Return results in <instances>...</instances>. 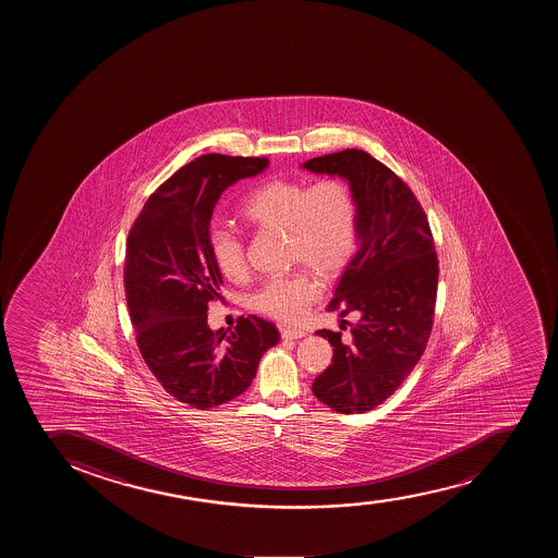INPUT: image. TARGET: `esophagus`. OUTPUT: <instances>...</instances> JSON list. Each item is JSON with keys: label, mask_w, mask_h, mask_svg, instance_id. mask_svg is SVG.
I'll list each match as a JSON object with an SVG mask.
<instances>
[{"label": "esophagus", "mask_w": 558, "mask_h": 558, "mask_svg": "<svg viewBox=\"0 0 558 558\" xmlns=\"http://www.w3.org/2000/svg\"><path fill=\"white\" fill-rule=\"evenodd\" d=\"M307 332L304 329H296V327H283L282 337L286 340H299V338H304Z\"/></svg>", "instance_id": "34e87169"}]
</instances>
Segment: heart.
I'll return each instance as SVG.
<instances>
[{
	"label": "heart",
	"instance_id": "heart-1",
	"mask_svg": "<svg viewBox=\"0 0 558 558\" xmlns=\"http://www.w3.org/2000/svg\"><path fill=\"white\" fill-rule=\"evenodd\" d=\"M240 215L251 226L286 231L291 259L327 278L349 264L359 245V202L349 183L338 178H324L313 185L282 178L269 180L248 193ZM209 253L229 282L247 278L245 248L234 232L223 227L210 229ZM320 293L318 276L311 269H299L269 278L253 294L251 305L259 315L296 322Z\"/></svg>",
	"mask_w": 558,
	"mask_h": 558
}]
</instances>
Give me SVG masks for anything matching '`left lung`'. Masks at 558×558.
Wrapping results in <instances>:
<instances>
[{
	"mask_svg": "<svg viewBox=\"0 0 558 558\" xmlns=\"http://www.w3.org/2000/svg\"><path fill=\"white\" fill-rule=\"evenodd\" d=\"M316 174L345 178L359 202V251L327 310L359 316L351 340L332 345L331 365L313 392L337 413H365L386 402L418 364L435 318L438 258L429 221L413 191L369 153L345 149L305 161Z\"/></svg>",
	"mask_w": 558,
	"mask_h": 558,
	"instance_id": "obj_1",
	"label": "left lung"
}]
</instances>
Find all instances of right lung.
I'll list each match as a JSON object with an SVG mask.
<instances>
[{"instance_id":"1","label":"right lung","mask_w":558,"mask_h":558,"mask_svg":"<svg viewBox=\"0 0 558 558\" xmlns=\"http://www.w3.org/2000/svg\"><path fill=\"white\" fill-rule=\"evenodd\" d=\"M267 166V158L198 156L150 194L129 231L123 283L140 353L161 387L194 409L242 395L280 340L275 324L254 315L231 332L207 326L221 286L210 216L229 185Z\"/></svg>"}]
</instances>
